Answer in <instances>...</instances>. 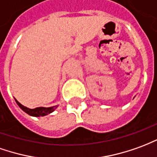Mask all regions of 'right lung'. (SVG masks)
<instances>
[{"label":"right lung","instance_id":"add662e5","mask_svg":"<svg viewBox=\"0 0 157 157\" xmlns=\"http://www.w3.org/2000/svg\"><path fill=\"white\" fill-rule=\"evenodd\" d=\"M15 101H16L17 104L18 105L20 108L23 110V112H25L27 114H29V116L32 117H44L46 116V115H48L50 113H52L55 111L56 109L57 108V106L58 105H54V106H51V107H43V106H40V107H36V108L34 109H30V108H28L26 106H24L22 104H20L19 102L17 101L16 99H15Z\"/></svg>","mask_w":157,"mask_h":157}]
</instances>
